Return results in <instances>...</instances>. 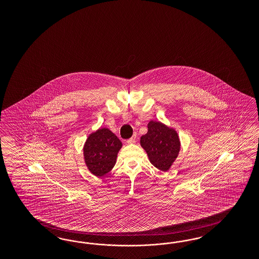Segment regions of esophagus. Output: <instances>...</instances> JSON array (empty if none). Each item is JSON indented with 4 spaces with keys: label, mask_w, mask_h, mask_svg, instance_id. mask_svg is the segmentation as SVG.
I'll return each mask as SVG.
<instances>
[{
    "label": "esophagus",
    "mask_w": 259,
    "mask_h": 259,
    "mask_svg": "<svg viewBox=\"0 0 259 259\" xmlns=\"http://www.w3.org/2000/svg\"><path fill=\"white\" fill-rule=\"evenodd\" d=\"M136 140H137V137H136V135H135L133 137H131L129 140H127V143H129V144L135 143V142H136Z\"/></svg>",
    "instance_id": "esophagus-1"
}]
</instances>
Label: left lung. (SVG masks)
<instances>
[{
  "instance_id": "1",
  "label": "left lung",
  "mask_w": 259,
  "mask_h": 259,
  "mask_svg": "<svg viewBox=\"0 0 259 259\" xmlns=\"http://www.w3.org/2000/svg\"><path fill=\"white\" fill-rule=\"evenodd\" d=\"M141 144L146 151L151 163L161 171H167L170 168L181 148L176 131L153 120L148 124L147 134L141 137Z\"/></svg>"
}]
</instances>
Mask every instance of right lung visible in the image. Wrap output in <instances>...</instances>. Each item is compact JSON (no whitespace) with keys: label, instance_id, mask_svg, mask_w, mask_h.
Masks as SVG:
<instances>
[{"label":"right lung","instance_id":"obj_1","mask_svg":"<svg viewBox=\"0 0 259 259\" xmlns=\"http://www.w3.org/2000/svg\"><path fill=\"white\" fill-rule=\"evenodd\" d=\"M121 142L115 134L106 128H101L87 139L83 155L89 171L97 177H102L116 164L117 155Z\"/></svg>","mask_w":259,"mask_h":259}]
</instances>
